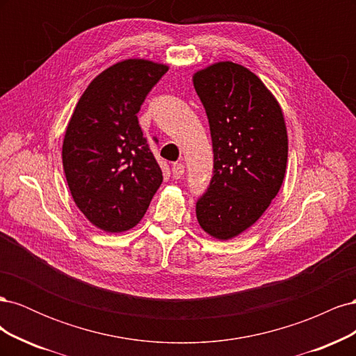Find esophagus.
Wrapping results in <instances>:
<instances>
[{"label": "esophagus", "instance_id": "1", "mask_svg": "<svg viewBox=\"0 0 356 356\" xmlns=\"http://www.w3.org/2000/svg\"><path fill=\"white\" fill-rule=\"evenodd\" d=\"M172 175H174L175 179L182 178V175H184V165L175 163L174 166H172Z\"/></svg>", "mask_w": 356, "mask_h": 356}]
</instances>
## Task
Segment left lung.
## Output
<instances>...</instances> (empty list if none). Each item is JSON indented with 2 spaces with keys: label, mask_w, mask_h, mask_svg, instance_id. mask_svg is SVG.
Here are the masks:
<instances>
[{
  "label": "left lung",
  "mask_w": 356,
  "mask_h": 356,
  "mask_svg": "<svg viewBox=\"0 0 356 356\" xmlns=\"http://www.w3.org/2000/svg\"><path fill=\"white\" fill-rule=\"evenodd\" d=\"M208 115L213 175L196 203L200 227L220 241L261 217L281 188L288 135L281 105L248 68L217 62L193 75Z\"/></svg>",
  "instance_id": "1"
}]
</instances>
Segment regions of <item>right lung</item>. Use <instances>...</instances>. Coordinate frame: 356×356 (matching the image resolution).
<instances>
[{
	"mask_svg": "<svg viewBox=\"0 0 356 356\" xmlns=\"http://www.w3.org/2000/svg\"><path fill=\"white\" fill-rule=\"evenodd\" d=\"M168 70L147 59L117 62L92 80L71 115L63 170L75 204L104 232L135 227L163 181L136 114Z\"/></svg>",
	"mask_w": 356,
	"mask_h": 356,
	"instance_id": "obj_1",
	"label": "right lung"
}]
</instances>
